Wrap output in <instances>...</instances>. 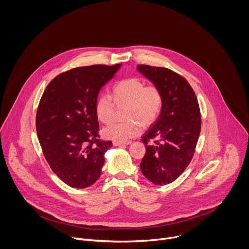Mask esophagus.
Segmentation results:
<instances>
[{
	"label": "esophagus",
	"instance_id": "esophagus-1",
	"mask_svg": "<svg viewBox=\"0 0 249 249\" xmlns=\"http://www.w3.org/2000/svg\"><path fill=\"white\" fill-rule=\"evenodd\" d=\"M132 143L131 141H127V142H116V141H114L113 142V145L114 146H116V147H118V146H125V145H130Z\"/></svg>",
	"mask_w": 249,
	"mask_h": 249
}]
</instances>
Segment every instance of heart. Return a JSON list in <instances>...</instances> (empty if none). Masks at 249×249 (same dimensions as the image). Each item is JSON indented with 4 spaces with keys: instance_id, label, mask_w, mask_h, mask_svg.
<instances>
[{
    "instance_id": "1",
    "label": "heart",
    "mask_w": 249,
    "mask_h": 249,
    "mask_svg": "<svg viewBox=\"0 0 249 249\" xmlns=\"http://www.w3.org/2000/svg\"><path fill=\"white\" fill-rule=\"evenodd\" d=\"M113 100L107 94H100L94 104L97 119L104 124L112 121L116 103L117 106L127 105L124 123H112L102 129L105 139L127 142L141 134L142 126H149L156 121L162 108V93L160 89L146 84L138 78H129L118 82L113 88Z\"/></svg>"
}]
</instances>
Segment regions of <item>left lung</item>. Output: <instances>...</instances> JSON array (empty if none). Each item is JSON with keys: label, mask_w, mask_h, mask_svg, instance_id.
I'll return each instance as SVG.
<instances>
[{"label": "left lung", "mask_w": 249, "mask_h": 249, "mask_svg": "<svg viewBox=\"0 0 249 249\" xmlns=\"http://www.w3.org/2000/svg\"><path fill=\"white\" fill-rule=\"evenodd\" d=\"M137 71L162 93V108L142 136L146 154L141 171L157 185L174 181L190 163L201 131L197 97L188 82L162 67L138 65ZM153 140L149 145L147 143Z\"/></svg>", "instance_id": "left-lung-1"}]
</instances>
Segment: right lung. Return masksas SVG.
I'll use <instances>...</instances> for the list:
<instances>
[{
  "label": "right lung",
  "mask_w": 249,
  "mask_h": 249,
  "mask_svg": "<svg viewBox=\"0 0 249 249\" xmlns=\"http://www.w3.org/2000/svg\"><path fill=\"white\" fill-rule=\"evenodd\" d=\"M121 64L75 68L53 79L40 99L37 137L44 157L59 178L74 188L92 185L101 175L111 141L98 140L94 111L101 88Z\"/></svg>",
  "instance_id": "obj_1"
}]
</instances>
